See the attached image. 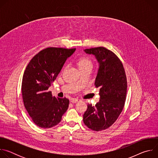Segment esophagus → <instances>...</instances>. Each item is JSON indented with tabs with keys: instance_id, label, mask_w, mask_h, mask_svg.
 Segmentation results:
<instances>
[{
	"instance_id": "1",
	"label": "esophagus",
	"mask_w": 158,
	"mask_h": 158,
	"mask_svg": "<svg viewBox=\"0 0 158 158\" xmlns=\"http://www.w3.org/2000/svg\"><path fill=\"white\" fill-rule=\"evenodd\" d=\"M71 101L72 103H76V102H77L79 101V99H77L76 98H73V99H71Z\"/></svg>"
}]
</instances>
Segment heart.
Wrapping results in <instances>:
<instances>
[{
	"label": "heart",
	"mask_w": 158,
	"mask_h": 158,
	"mask_svg": "<svg viewBox=\"0 0 158 158\" xmlns=\"http://www.w3.org/2000/svg\"><path fill=\"white\" fill-rule=\"evenodd\" d=\"M76 63L80 71L84 69H87V68L92 69L93 67L92 60H91V59L87 56L80 57L79 58L77 59Z\"/></svg>",
	"instance_id": "heart-1"
}]
</instances>
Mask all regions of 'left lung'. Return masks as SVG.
<instances>
[{
  "label": "left lung",
  "instance_id": "left-lung-1",
  "mask_svg": "<svg viewBox=\"0 0 158 158\" xmlns=\"http://www.w3.org/2000/svg\"><path fill=\"white\" fill-rule=\"evenodd\" d=\"M95 56L99 69L94 84L99 87V101L94 106L87 104L83 115L85 126L93 131L105 130L117 120L124 107L127 79L123 65L118 57L103 47L86 49Z\"/></svg>",
  "mask_w": 158,
  "mask_h": 158
}]
</instances>
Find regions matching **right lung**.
<instances>
[{"label": "right lung", "mask_w": 158, "mask_h": 158, "mask_svg": "<svg viewBox=\"0 0 158 158\" xmlns=\"http://www.w3.org/2000/svg\"><path fill=\"white\" fill-rule=\"evenodd\" d=\"M75 51L48 48L34 56L26 67L22 82V98L29 116L40 127L58 124L68 109L69 99L52 96L48 89Z\"/></svg>", "instance_id": "1"}]
</instances>
